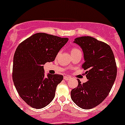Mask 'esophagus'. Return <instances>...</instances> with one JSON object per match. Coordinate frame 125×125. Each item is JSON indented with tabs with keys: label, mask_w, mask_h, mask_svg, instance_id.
<instances>
[{
	"label": "esophagus",
	"mask_w": 125,
	"mask_h": 125,
	"mask_svg": "<svg viewBox=\"0 0 125 125\" xmlns=\"http://www.w3.org/2000/svg\"><path fill=\"white\" fill-rule=\"evenodd\" d=\"M70 77H69V76H64V80H66V81H68V80H69V79H70Z\"/></svg>",
	"instance_id": "1"
}]
</instances>
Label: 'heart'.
<instances>
[{
	"label": "heart",
	"instance_id": "b5f03b06",
	"mask_svg": "<svg viewBox=\"0 0 125 125\" xmlns=\"http://www.w3.org/2000/svg\"><path fill=\"white\" fill-rule=\"evenodd\" d=\"M78 51H80V50H79V49H78V48H76V47H73L72 49H71V52L73 53V52H78Z\"/></svg>",
	"mask_w": 125,
	"mask_h": 125
}]
</instances>
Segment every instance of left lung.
<instances>
[{"instance_id": "1", "label": "left lung", "mask_w": 125, "mask_h": 125, "mask_svg": "<svg viewBox=\"0 0 125 125\" xmlns=\"http://www.w3.org/2000/svg\"><path fill=\"white\" fill-rule=\"evenodd\" d=\"M74 42L82 48L84 62L82 68L88 81L72 89L71 96L76 105L91 109L99 105L110 93L117 74L114 54L106 43L90 36L77 37Z\"/></svg>"}]
</instances>
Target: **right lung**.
<instances>
[{"mask_svg": "<svg viewBox=\"0 0 125 125\" xmlns=\"http://www.w3.org/2000/svg\"><path fill=\"white\" fill-rule=\"evenodd\" d=\"M68 39L36 33L17 47L13 60L12 79L20 97L32 108H44L54 98L56 87L63 76L49 74L46 77L43 65L54 61Z\"/></svg>", "mask_w": 125, "mask_h": 125, "instance_id": "obj_1", "label": "right lung"}]
</instances>
